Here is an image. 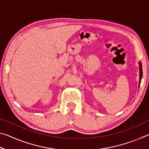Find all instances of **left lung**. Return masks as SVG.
Wrapping results in <instances>:
<instances>
[{"label":"left lung","instance_id":"obj_1","mask_svg":"<svg viewBox=\"0 0 149 149\" xmlns=\"http://www.w3.org/2000/svg\"><path fill=\"white\" fill-rule=\"evenodd\" d=\"M139 88L141 79H142V76H143V70H142V64H141V62H139Z\"/></svg>","mask_w":149,"mask_h":149}]
</instances>
